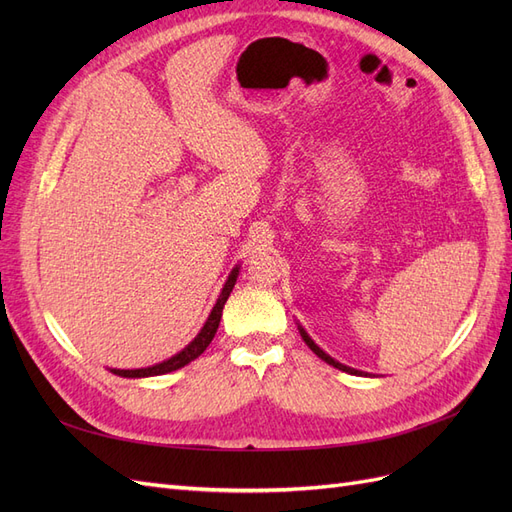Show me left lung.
<instances>
[{
    "label": "left lung",
    "instance_id": "left-lung-1",
    "mask_svg": "<svg viewBox=\"0 0 512 512\" xmlns=\"http://www.w3.org/2000/svg\"><path fill=\"white\" fill-rule=\"evenodd\" d=\"M299 331H301V335H303V342H305L309 348H312V352L318 354L322 361H327L329 365H333V367H337V369H342V371H348V374H363V371H356V369H352V367H346V365H342V363H337L335 359H331V356H329L327 352H322V350L312 342V337H309L303 329H299ZM365 376H367V374H365Z\"/></svg>",
    "mask_w": 512,
    "mask_h": 512
}]
</instances>
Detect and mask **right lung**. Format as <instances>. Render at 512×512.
Listing matches in <instances>:
<instances>
[{"instance_id": "add662e5", "label": "right lung", "mask_w": 512, "mask_h": 512, "mask_svg": "<svg viewBox=\"0 0 512 512\" xmlns=\"http://www.w3.org/2000/svg\"><path fill=\"white\" fill-rule=\"evenodd\" d=\"M237 275H239V269H232V273L228 275L226 286L222 288V294H220L218 303H215L211 316H209L207 322H205V327L200 329V333L194 337V342H192L188 348H183L179 354L170 356L168 361L158 363V365H153V367H145V369H113V374L123 376V378L162 376V374H168V371H175V369H179V367H183V365L192 363V361L196 359V356H200V354H203V352L207 350V346L211 344V339L215 337V331H218V327H220V318H222L224 303H226V299L230 297L232 286H235V282H237Z\"/></svg>"}]
</instances>
